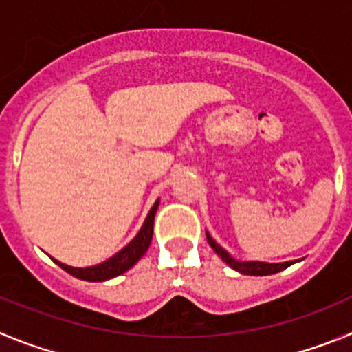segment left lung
I'll return each mask as SVG.
<instances>
[{
    "instance_id": "8db88e82",
    "label": "left lung",
    "mask_w": 352,
    "mask_h": 352,
    "mask_svg": "<svg viewBox=\"0 0 352 352\" xmlns=\"http://www.w3.org/2000/svg\"><path fill=\"white\" fill-rule=\"evenodd\" d=\"M207 240L210 243V247L215 251V254L219 256L224 263H226L228 267H231L233 270L240 272L243 275H272L277 274V272H283L284 268L291 267L293 263L296 261H284V263H267V261H240V259H235L226 249L219 245V243L215 242L214 239L210 236V233L207 231Z\"/></svg>"
}]
</instances>
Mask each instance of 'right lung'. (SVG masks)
Here are the masks:
<instances>
[{
	"instance_id": "add662e5",
	"label": "right lung",
	"mask_w": 352,
	"mask_h": 352,
	"mask_svg": "<svg viewBox=\"0 0 352 352\" xmlns=\"http://www.w3.org/2000/svg\"><path fill=\"white\" fill-rule=\"evenodd\" d=\"M157 207H160V198L156 199V204L153 205V208L148 210L147 217H145L144 224H142L137 236H135L128 245L122 247L121 251L116 252L112 258L105 259L103 263H98V265L85 268L69 267V265H65V263L52 258L54 263L59 265L63 270L68 272L69 275L82 278V280H89V283H101V280H109V278H113L117 277V275L124 274V272H128L129 268L137 265L138 259L147 252L148 245H151V240H153L154 233V215H156Z\"/></svg>"
}]
</instances>
